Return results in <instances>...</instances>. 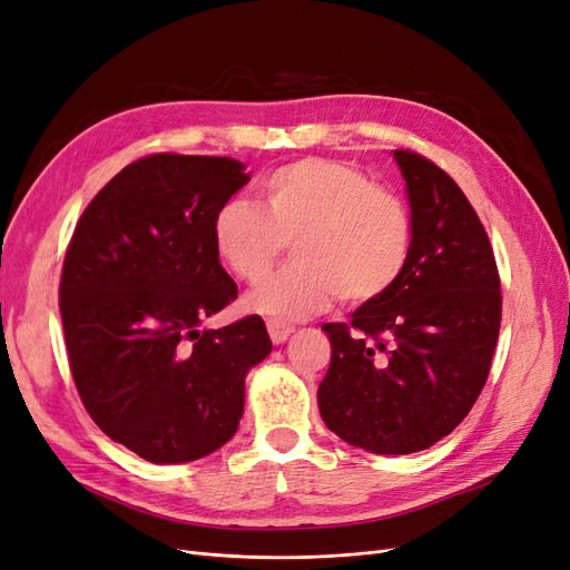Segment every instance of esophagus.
I'll use <instances>...</instances> for the list:
<instances>
[{
	"instance_id": "obj_1",
	"label": "esophagus",
	"mask_w": 570,
	"mask_h": 570,
	"mask_svg": "<svg viewBox=\"0 0 570 570\" xmlns=\"http://www.w3.org/2000/svg\"><path fill=\"white\" fill-rule=\"evenodd\" d=\"M266 327H268V335H271L273 344H283L292 333H295V327L283 323V321H268Z\"/></svg>"
}]
</instances>
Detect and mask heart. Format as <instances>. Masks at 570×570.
<instances>
[{"label": "heart", "mask_w": 570, "mask_h": 570, "mask_svg": "<svg viewBox=\"0 0 570 570\" xmlns=\"http://www.w3.org/2000/svg\"><path fill=\"white\" fill-rule=\"evenodd\" d=\"M264 209L228 199L214 216V247L239 281L264 285L292 245V264L247 306L278 321L314 316L337 295L385 297L409 264L413 226L402 197L350 164L302 159L262 180Z\"/></svg>", "instance_id": "b5f03b06"}]
</instances>
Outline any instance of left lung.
<instances>
[{
    "instance_id": "1",
    "label": "left lung",
    "mask_w": 570,
    "mask_h": 570,
    "mask_svg": "<svg viewBox=\"0 0 570 570\" xmlns=\"http://www.w3.org/2000/svg\"><path fill=\"white\" fill-rule=\"evenodd\" d=\"M392 157L411 209L409 264L350 325H323L333 352L318 385L325 425L371 454L428 450L469 416L502 321L494 254L471 202L425 157Z\"/></svg>"
}]
</instances>
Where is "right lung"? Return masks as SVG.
Returning <instances> with one entry per match:
<instances>
[{
  "instance_id": "add662e5",
  "label": "right lung",
  "mask_w": 570,
  "mask_h": 570,
  "mask_svg": "<svg viewBox=\"0 0 570 570\" xmlns=\"http://www.w3.org/2000/svg\"><path fill=\"white\" fill-rule=\"evenodd\" d=\"M228 157L154 154L82 212L59 308L80 400L105 433L151 463L216 452L239 425L245 377L273 344L258 316L204 321L237 299L214 216L252 174Z\"/></svg>"
}]
</instances>
